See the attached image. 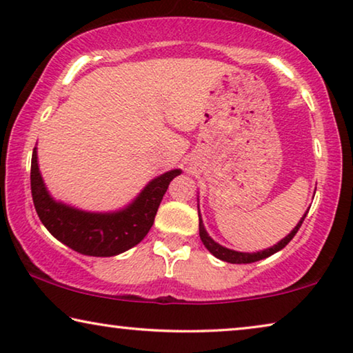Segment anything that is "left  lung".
Returning a JSON list of instances; mask_svg holds the SVG:
<instances>
[{
    "label": "left lung",
    "instance_id": "left-lung-1",
    "mask_svg": "<svg viewBox=\"0 0 353 353\" xmlns=\"http://www.w3.org/2000/svg\"><path fill=\"white\" fill-rule=\"evenodd\" d=\"M197 208H199V205H197ZM307 211L309 210H306V213L301 216V219L298 221V224L294 227V229L290 230L289 235H285L283 240L276 243V245H273L271 248L263 249V251H257V252H240V251H233V249H229V248L219 245L218 241H214L213 238L208 235V232H207V229H205V225H203L202 214H200V208H199V233H200V240H202L205 248H207L208 251L213 254L216 259L224 260V262H229V263H252V262H257V260H262V259H267L270 256H273V254H276L278 251H281V249L289 245L292 238L295 236V233L301 227L303 221H305Z\"/></svg>",
    "mask_w": 353,
    "mask_h": 353
}]
</instances>
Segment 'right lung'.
<instances>
[{
	"label": "right lung",
	"instance_id": "obj_1",
	"mask_svg": "<svg viewBox=\"0 0 353 353\" xmlns=\"http://www.w3.org/2000/svg\"><path fill=\"white\" fill-rule=\"evenodd\" d=\"M178 175H181V169L153 178L123 208L86 211L57 200L50 194L39 170L37 146H34L31 158V194L37 216L58 241L85 256L112 257L143 240L153 225L167 188Z\"/></svg>",
	"mask_w": 353,
	"mask_h": 353
}]
</instances>
